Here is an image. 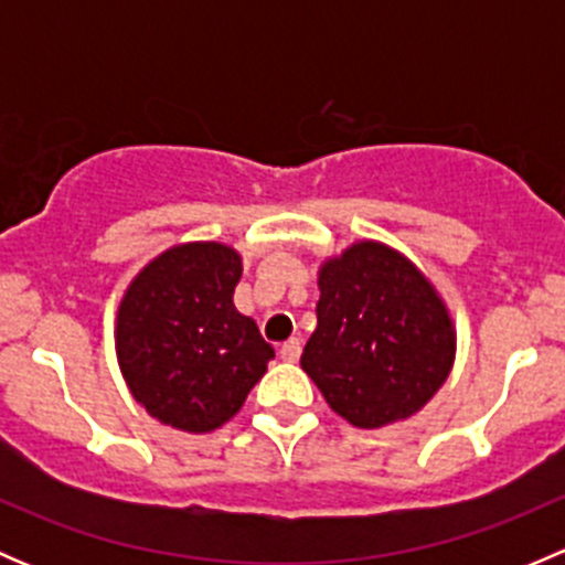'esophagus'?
I'll return each mask as SVG.
<instances>
[{
    "mask_svg": "<svg viewBox=\"0 0 565 565\" xmlns=\"http://www.w3.org/2000/svg\"><path fill=\"white\" fill-rule=\"evenodd\" d=\"M300 350H303V347H300V339L284 341V344H281V358H284V361L295 363L300 358Z\"/></svg>",
    "mask_w": 565,
    "mask_h": 565,
    "instance_id": "esophagus-1",
    "label": "esophagus"
}]
</instances>
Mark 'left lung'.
Returning <instances> with one entry per match:
<instances>
[{
    "label": "left lung",
    "instance_id": "1",
    "mask_svg": "<svg viewBox=\"0 0 565 565\" xmlns=\"http://www.w3.org/2000/svg\"><path fill=\"white\" fill-rule=\"evenodd\" d=\"M451 363V319L413 262L358 243L319 270L317 330L300 366L341 418L361 429L409 418Z\"/></svg>",
    "mask_w": 565,
    "mask_h": 565
}]
</instances>
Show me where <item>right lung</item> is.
<instances>
[{
  "mask_svg": "<svg viewBox=\"0 0 565 565\" xmlns=\"http://www.w3.org/2000/svg\"><path fill=\"white\" fill-rule=\"evenodd\" d=\"M241 256L177 246L145 267L117 317V355L136 402L161 424L210 431L232 418L276 350L232 303Z\"/></svg>",
  "mask_w": 565,
  "mask_h": 565,
  "instance_id": "right-lung-1",
  "label": "right lung"
}]
</instances>
